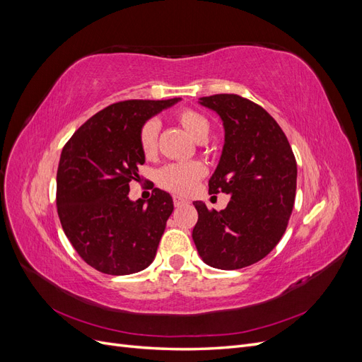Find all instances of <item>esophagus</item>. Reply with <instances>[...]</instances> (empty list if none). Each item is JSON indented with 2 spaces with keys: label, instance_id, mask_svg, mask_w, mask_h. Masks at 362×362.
Returning a JSON list of instances; mask_svg holds the SVG:
<instances>
[{
  "label": "esophagus",
  "instance_id": "obj_1",
  "mask_svg": "<svg viewBox=\"0 0 362 362\" xmlns=\"http://www.w3.org/2000/svg\"><path fill=\"white\" fill-rule=\"evenodd\" d=\"M173 204H175V206H182V205H187L189 201L181 198V196H173Z\"/></svg>",
  "mask_w": 362,
  "mask_h": 362
}]
</instances>
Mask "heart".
<instances>
[{
	"label": "heart",
	"instance_id": "1",
	"mask_svg": "<svg viewBox=\"0 0 362 362\" xmlns=\"http://www.w3.org/2000/svg\"><path fill=\"white\" fill-rule=\"evenodd\" d=\"M177 119L182 128L187 131L189 136L196 140L202 141L206 140L210 134V122L208 119L194 110H181L177 115ZM160 125L157 120H148L144 127L140 128L139 133V145L145 157H152L157 149V137H158ZM204 175V168L199 163L189 161V163H172L160 169L157 175V181L161 187L172 190L175 193H187L190 192L194 184L201 180Z\"/></svg>",
	"mask_w": 362,
	"mask_h": 362
}]
</instances>
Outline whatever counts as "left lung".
I'll return each instance as SVG.
<instances>
[{"instance_id": "1", "label": "left lung", "mask_w": 362, "mask_h": 362, "mask_svg": "<svg viewBox=\"0 0 362 362\" xmlns=\"http://www.w3.org/2000/svg\"><path fill=\"white\" fill-rule=\"evenodd\" d=\"M222 119L225 141L208 192L231 196L225 210L194 201L193 242L205 264L235 270L255 264L286 233L296 196L298 166L291 146L264 108L233 93L198 101Z\"/></svg>"}]
</instances>
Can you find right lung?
Segmentation results:
<instances>
[{
    "label": "right lung",
    "mask_w": 362,
    "mask_h": 362,
    "mask_svg": "<svg viewBox=\"0 0 362 362\" xmlns=\"http://www.w3.org/2000/svg\"><path fill=\"white\" fill-rule=\"evenodd\" d=\"M172 100H129L98 112L64 145L57 169V213L78 255L107 275L146 269L173 211L172 196L154 189L136 202L129 182L139 181L145 156L139 133L148 119L175 105Z\"/></svg>",
    "instance_id": "add662e5"
}]
</instances>
